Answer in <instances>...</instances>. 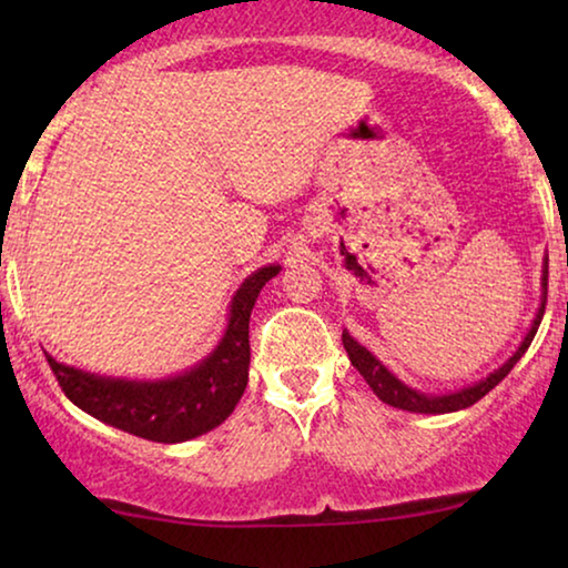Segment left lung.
<instances>
[{
    "instance_id": "left-lung-1",
    "label": "left lung",
    "mask_w": 568,
    "mask_h": 568,
    "mask_svg": "<svg viewBox=\"0 0 568 568\" xmlns=\"http://www.w3.org/2000/svg\"><path fill=\"white\" fill-rule=\"evenodd\" d=\"M540 286H542V302H540V307H538V315H535L532 328L525 336L523 344H519L517 352L511 354L509 359L504 362L499 369H494L491 375L480 379V383L468 385V387H463V390H455V393H447V395L418 393V390H414V387H408L406 383H400V379L395 377L393 372L387 369L385 364L379 362L375 354L367 352V348H364L359 341H354L352 336H348L346 331H344V336H341V341H344V348H346L348 359H352L354 367L359 369V375L367 379V385L372 387V390H375L377 398L383 400V403H387V406L400 408V410H410V414H453V410H463V408L473 406V403H478L488 390H494V387L499 385L501 379L509 375L511 367H515V364L523 359V354L527 352V346L532 344L535 333H538V325L542 321V313H546L548 258H546V263H542V282H540Z\"/></svg>"
}]
</instances>
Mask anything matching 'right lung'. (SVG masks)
<instances>
[{"label":"right lung","instance_id":"obj_1","mask_svg":"<svg viewBox=\"0 0 568 568\" xmlns=\"http://www.w3.org/2000/svg\"><path fill=\"white\" fill-rule=\"evenodd\" d=\"M278 266H263L240 284L230 305L227 331L196 367L168 379H115L67 367L45 354L61 390L77 408L134 437L175 445L220 426L243 398L251 367L247 323L255 300Z\"/></svg>","mask_w":568,"mask_h":568}]
</instances>
